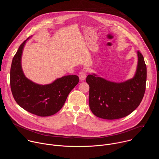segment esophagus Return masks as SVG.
I'll return each instance as SVG.
<instances>
[{"label": "esophagus", "mask_w": 159, "mask_h": 159, "mask_svg": "<svg viewBox=\"0 0 159 159\" xmlns=\"http://www.w3.org/2000/svg\"><path fill=\"white\" fill-rule=\"evenodd\" d=\"M79 79L81 81L84 80L86 78V73L85 72V71H80L79 72Z\"/></svg>", "instance_id": "1"}]
</instances>
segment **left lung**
Instances as JSON below:
<instances>
[{"instance_id":"8db88e82","label":"left lung","mask_w":159,"mask_h":159,"mask_svg":"<svg viewBox=\"0 0 159 159\" xmlns=\"http://www.w3.org/2000/svg\"><path fill=\"white\" fill-rule=\"evenodd\" d=\"M137 55V71L131 79L116 83L94 74L87 75L89 107L95 116L106 120L120 119L140 105L146 89L147 66L142 54L138 51Z\"/></svg>"}]
</instances>
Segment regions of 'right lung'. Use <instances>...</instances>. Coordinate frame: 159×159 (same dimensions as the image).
<instances>
[{
  "label": "right lung",
  "mask_w": 159,
  "mask_h": 159,
  "mask_svg": "<svg viewBox=\"0 0 159 159\" xmlns=\"http://www.w3.org/2000/svg\"><path fill=\"white\" fill-rule=\"evenodd\" d=\"M27 40L20 45L12 59L10 72L12 96L22 108L33 115L43 117L53 115L61 109L79 78L75 75L63 76L47 85L37 84L27 79L21 66L22 50Z\"/></svg>",
  "instance_id": "right-lung-1"
}]
</instances>
